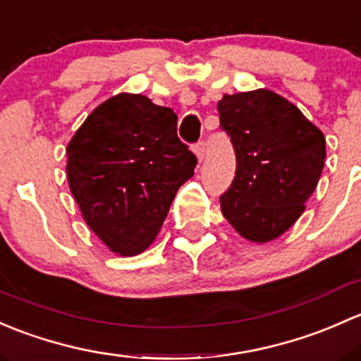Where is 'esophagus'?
Segmentation results:
<instances>
[{"instance_id": "34e87169", "label": "esophagus", "mask_w": 361, "mask_h": 361, "mask_svg": "<svg viewBox=\"0 0 361 361\" xmlns=\"http://www.w3.org/2000/svg\"><path fill=\"white\" fill-rule=\"evenodd\" d=\"M192 151H195V154H196V158H198V161L202 163L203 158H205V142H198Z\"/></svg>"}]
</instances>
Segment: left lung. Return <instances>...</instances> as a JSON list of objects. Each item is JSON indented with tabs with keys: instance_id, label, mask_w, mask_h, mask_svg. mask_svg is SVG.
<instances>
[{
	"instance_id": "obj_1",
	"label": "left lung",
	"mask_w": 361,
	"mask_h": 361,
	"mask_svg": "<svg viewBox=\"0 0 361 361\" xmlns=\"http://www.w3.org/2000/svg\"><path fill=\"white\" fill-rule=\"evenodd\" d=\"M217 107L236 153L222 215L247 241L269 243L306 210L325 165V135L299 107L266 88L224 95Z\"/></svg>"
}]
</instances>
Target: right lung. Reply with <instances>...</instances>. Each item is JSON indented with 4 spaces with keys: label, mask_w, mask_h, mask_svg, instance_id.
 Returning a JSON list of instances; mask_svg holds the SVG:
<instances>
[{
    "label": "right lung",
    "mask_w": 361,
    "mask_h": 361,
    "mask_svg": "<svg viewBox=\"0 0 361 361\" xmlns=\"http://www.w3.org/2000/svg\"><path fill=\"white\" fill-rule=\"evenodd\" d=\"M66 156L69 189L85 222L121 257L149 248L196 166L177 137V114L128 92L88 114Z\"/></svg>",
    "instance_id": "obj_1"
}]
</instances>
